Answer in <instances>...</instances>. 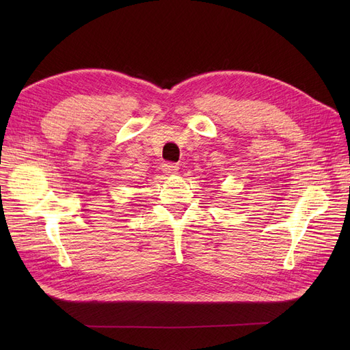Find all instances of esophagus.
Listing matches in <instances>:
<instances>
[{
    "label": "esophagus",
    "instance_id": "obj_1",
    "mask_svg": "<svg viewBox=\"0 0 350 350\" xmlns=\"http://www.w3.org/2000/svg\"><path fill=\"white\" fill-rule=\"evenodd\" d=\"M178 165L176 163H172V162H166L162 165V171L166 174V175H174L178 172Z\"/></svg>",
    "mask_w": 350,
    "mask_h": 350
}]
</instances>
